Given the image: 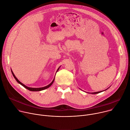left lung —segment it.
Instances as JSON below:
<instances>
[{
  "label": "left lung",
  "mask_w": 130,
  "mask_h": 130,
  "mask_svg": "<svg viewBox=\"0 0 130 130\" xmlns=\"http://www.w3.org/2000/svg\"><path fill=\"white\" fill-rule=\"evenodd\" d=\"M101 92V91H100V92H93V93H92V94H98V93H99Z\"/></svg>",
  "instance_id": "8db88e82"
}]
</instances>
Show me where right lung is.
I'll use <instances>...</instances> for the list:
<instances>
[{
    "mask_svg": "<svg viewBox=\"0 0 130 130\" xmlns=\"http://www.w3.org/2000/svg\"><path fill=\"white\" fill-rule=\"evenodd\" d=\"M58 69H59V68H58V69H57V72L58 71ZM11 72H12V75H13V77H14V78H15V79L17 80V81L18 82L19 84H20V85H21L22 86H23L24 87V88H25L26 89H28V90H29V91H41V90H44V89H47V88H48L49 87H50L52 85V84L53 83V82H54V79H53V80L52 81V82L51 84H50L49 85H48V86H45V87H42V88H29V87H27V86H26L25 85H24V84H23L22 82H21L17 78V77L15 76V75H14V74H13V72L11 70Z\"/></svg>",
    "mask_w": 130,
    "mask_h": 130,
    "instance_id": "right-lung-1",
    "label": "right lung"
}]
</instances>
